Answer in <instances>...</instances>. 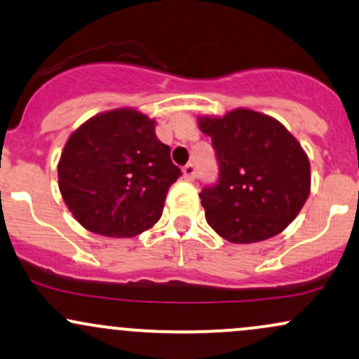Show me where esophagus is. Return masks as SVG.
Listing matches in <instances>:
<instances>
[{
    "mask_svg": "<svg viewBox=\"0 0 359 359\" xmlns=\"http://www.w3.org/2000/svg\"><path fill=\"white\" fill-rule=\"evenodd\" d=\"M196 165L194 163H187L186 167H184V179L186 180H194L196 179Z\"/></svg>",
    "mask_w": 359,
    "mask_h": 359,
    "instance_id": "34e87169",
    "label": "esophagus"
}]
</instances>
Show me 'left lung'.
<instances>
[{"label": "left lung", "mask_w": 359, "mask_h": 359, "mask_svg": "<svg viewBox=\"0 0 359 359\" xmlns=\"http://www.w3.org/2000/svg\"><path fill=\"white\" fill-rule=\"evenodd\" d=\"M211 136L218 180L201 191L206 222L233 243L281 233L310 194V163L300 143L273 117L237 109L201 117Z\"/></svg>", "instance_id": "1"}]
</instances>
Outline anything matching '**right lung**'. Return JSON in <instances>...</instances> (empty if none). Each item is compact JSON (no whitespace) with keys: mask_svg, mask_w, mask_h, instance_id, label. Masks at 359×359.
I'll list each match as a JSON object with an SVG mask.
<instances>
[{"mask_svg":"<svg viewBox=\"0 0 359 359\" xmlns=\"http://www.w3.org/2000/svg\"><path fill=\"white\" fill-rule=\"evenodd\" d=\"M182 175L155 122L133 109L98 114L69 136L57 165L59 191L76 222L93 233L128 238L160 219Z\"/></svg>","mask_w":359,"mask_h":359,"instance_id":"obj_1","label":"right lung"}]
</instances>
